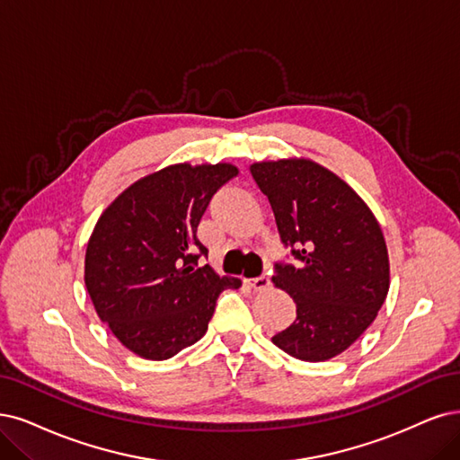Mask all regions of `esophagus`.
I'll list each match as a JSON object with an SVG mask.
<instances>
[{
    "label": "esophagus",
    "instance_id": "34e87169",
    "mask_svg": "<svg viewBox=\"0 0 460 460\" xmlns=\"http://www.w3.org/2000/svg\"><path fill=\"white\" fill-rule=\"evenodd\" d=\"M253 290L256 292H263V290H267L269 288V284H270V280H269V277L267 275H260V277H256V279H250V280H246Z\"/></svg>",
    "mask_w": 460,
    "mask_h": 460
}]
</instances>
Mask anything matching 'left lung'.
Instances as JSON below:
<instances>
[{"label":"left lung","instance_id":"obj_1","mask_svg":"<svg viewBox=\"0 0 460 460\" xmlns=\"http://www.w3.org/2000/svg\"><path fill=\"white\" fill-rule=\"evenodd\" d=\"M269 199L284 248L273 282L296 301V320L273 343L297 360L324 362L376 320L388 294L383 231L366 202L328 168L307 159L250 166Z\"/></svg>","mask_w":460,"mask_h":460}]
</instances>
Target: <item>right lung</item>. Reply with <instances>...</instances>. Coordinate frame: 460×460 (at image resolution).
<instances>
[{"label": "right lung", "mask_w": 460, "mask_h": 460, "mask_svg": "<svg viewBox=\"0 0 460 460\" xmlns=\"http://www.w3.org/2000/svg\"><path fill=\"white\" fill-rule=\"evenodd\" d=\"M239 170L172 164L119 195L100 216L84 256V286L104 324L128 350L166 360L207 333L217 296L241 279L200 267L199 221Z\"/></svg>", "instance_id": "add662e5"}]
</instances>
